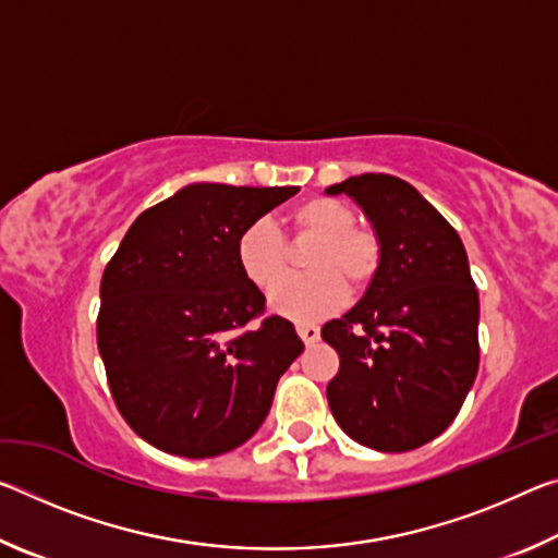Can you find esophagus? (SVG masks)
Listing matches in <instances>:
<instances>
[{
    "label": "esophagus",
    "instance_id": "obj_1",
    "mask_svg": "<svg viewBox=\"0 0 558 558\" xmlns=\"http://www.w3.org/2000/svg\"><path fill=\"white\" fill-rule=\"evenodd\" d=\"M295 329H298V335H300V339L302 342H305L307 347L310 344H315L317 339H319V329L315 327V325H307V323H298L295 325Z\"/></svg>",
    "mask_w": 558,
    "mask_h": 558
}]
</instances>
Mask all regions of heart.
Instances as JSON below:
<instances>
[{
  "instance_id": "obj_1",
  "label": "heart",
  "mask_w": 558,
  "mask_h": 558,
  "mask_svg": "<svg viewBox=\"0 0 558 558\" xmlns=\"http://www.w3.org/2000/svg\"><path fill=\"white\" fill-rule=\"evenodd\" d=\"M295 239H315L305 258L307 276L288 278L270 292V307L290 319H317L342 305L347 288L364 292L381 270L384 245L372 226L356 223L344 202L329 196L292 206L286 216ZM235 260L243 276L260 290H270L290 268V251L270 221H253L235 241Z\"/></svg>"
}]
</instances>
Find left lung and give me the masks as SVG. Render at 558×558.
Wrapping results in <instances>:
<instances>
[{
  "instance_id": "obj_1",
  "label": "left lung",
  "mask_w": 558,
  "mask_h": 558,
  "mask_svg": "<svg viewBox=\"0 0 558 558\" xmlns=\"http://www.w3.org/2000/svg\"><path fill=\"white\" fill-rule=\"evenodd\" d=\"M327 194H349L384 245L381 270L323 339L339 354L327 384L349 438L384 452L426 446L456 418L480 364V298L458 231L391 174H359Z\"/></svg>"
}]
</instances>
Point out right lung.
I'll use <instances>...</instances> for the list:
<instances>
[{
    "label": "right lung",
    "mask_w": 558,
    "mask_h": 558,
    "mask_svg": "<svg viewBox=\"0 0 558 558\" xmlns=\"http://www.w3.org/2000/svg\"><path fill=\"white\" fill-rule=\"evenodd\" d=\"M298 186L189 184L130 226L100 280L98 349L149 446L214 458L260 428L305 344L235 260L241 231Z\"/></svg>",
    "instance_id": "right-lung-1"
}]
</instances>
